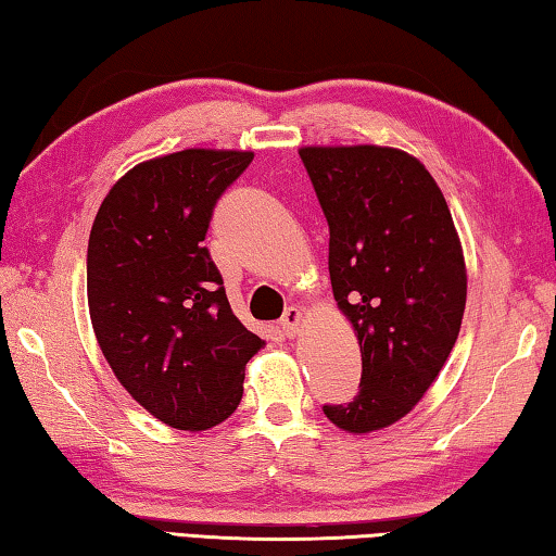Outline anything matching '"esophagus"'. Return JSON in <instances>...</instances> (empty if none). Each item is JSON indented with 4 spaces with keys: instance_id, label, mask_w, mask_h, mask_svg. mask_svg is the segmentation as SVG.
Segmentation results:
<instances>
[{
    "instance_id": "esophagus-1",
    "label": "esophagus",
    "mask_w": 556,
    "mask_h": 556,
    "mask_svg": "<svg viewBox=\"0 0 556 556\" xmlns=\"http://www.w3.org/2000/svg\"><path fill=\"white\" fill-rule=\"evenodd\" d=\"M299 326H301V308H296V306H289L287 312H285V316L279 318V328H281V333L285 336H296L299 333Z\"/></svg>"
}]
</instances>
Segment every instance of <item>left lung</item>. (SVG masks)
Returning a JSON list of instances; mask_svg holds the SVG:
<instances>
[{
    "label": "left lung",
    "instance_id": "left-lung-1",
    "mask_svg": "<svg viewBox=\"0 0 556 556\" xmlns=\"http://www.w3.org/2000/svg\"><path fill=\"white\" fill-rule=\"evenodd\" d=\"M328 223V271L363 355L351 402L324 404L343 431L390 427L437 380L466 308V265L444 193L390 147H306Z\"/></svg>",
    "mask_w": 556,
    "mask_h": 556
}]
</instances>
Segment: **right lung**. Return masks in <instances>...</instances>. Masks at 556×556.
Here are the masks:
<instances>
[{
    "mask_svg": "<svg viewBox=\"0 0 556 556\" xmlns=\"http://www.w3.org/2000/svg\"><path fill=\"white\" fill-rule=\"evenodd\" d=\"M252 152H184L131 168L110 188L88 242V304L102 355L159 421L199 431L242 400L244 365L265 341L232 314L205 248L215 203Z\"/></svg>",
    "mask_w": 556,
    "mask_h": 556,
    "instance_id": "add662e5",
    "label": "right lung"
}]
</instances>
